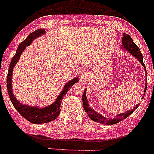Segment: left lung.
Instances as JSON below:
<instances>
[{"instance_id":"8db88e82","label":"left lung","mask_w":154,"mask_h":154,"mask_svg":"<svg viewBox=\"0 0 154 154\" xmlns=\"http://www.w3.org/2000/svg\"><path fill=\"white\" fill-rule=\"evenodd\" d=\"M121 48L126 51H128L131 55H133L134 57H135L137 59V60L139 62V63L143 65V66L144 67V70L146 72V88L145 90H144V93H146V87H147V73L146 69L145 64L143 63V55H142V53L140 51V49L139 48V47L135 45L134 42H133L132 38L131 37V36L128 35V34H126V33H123V37H122V46ZM86 92H87V89H85V92H84L83 95H82V100H83V106H84V109L86 112V113L88 114L91 120L95 121L97 123L103 124V125H115V124L119 123L120 121H123L124 119L127 118L128 116L131 114V113L135 111V109H136L139 106V104H137L135 106H134L132 109L128 111H126L125 113H122L121 114L117 115L116 117H113V118H106V117L103 116L100 113H97L96 111H95L94 109H92L91 107L89 106L88 105V101L87 99V96H86ZM144 97L143 95V98Z\"/></svg>"}]
</instances>
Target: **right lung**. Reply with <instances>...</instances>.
<instances>
[{
	"label": "right lung",
	"mask_w": 154,
	"mask_h": 154,
	"mask_svg": "<svg viewBox=\"0 0 154 154\" xmlns=\"http://www.w3.org/2000/svg\"><path fill=\"white\" fill-rule=\"evenodd\" d=\"M46 33L44 29H37L33 33H31L25 41H23L20 45H19L16 53L14 55V57L11 59L10 66L8 68V73L7 77V88H8V92L9 98L11 99V103L13 104L16 110L19 112L20 114L23 116L27 121L33 124L36 125H41V124H45L50 122V121H54L55 118L59 117V113H60V106H61V102L63 99V96L69 91L71 87L77 83L78 81V77H76L73 80L68 81L63 87V90L60 92L55 102L50 105L47 106L45 107L40 108L38 106H28L23 104V103H19L17 99H15L14 96L13 91H12V72H13L14 67L15 64L19 61L20 55H22L23 51L26 49L27 46H29L33 40H35L37 37H41V35H44Z\"/></svg>",
	"instance_id": "obj_1"
}]
</instances>
